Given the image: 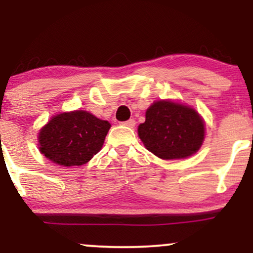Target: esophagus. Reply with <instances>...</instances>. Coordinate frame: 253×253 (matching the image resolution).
<instances>
[{
	"label": "esophagus",
	"instance_id": "1",
	"mask_svg": "<svg viewBox=\"0 0 253 253\" xmlns=\"http://www.w3.org/2000/svg\"><path fill=\"white\" fill-rule=\"evenodd\" d=\"M123 125H124V126H126V127H130V128H133V127L135 126V120H134V119H129V120H127V121H125V123H123Z\"/></svg>",
	"mask_w": 253,
	"mask_h": 253
}]
</instances>
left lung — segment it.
I'll use <instances>...</instances> for the list:
<instances>
[{"mask_svg":"<svg viewBox=\"0 0 253 253\" xmlns=\"http://www.w3.org/2000/svg\"><path fill=\"white\" fill-rule=\"evenodd\" d=\"M138 127L145 147L162 159L187 158L205 139V123L195 109L169 100L156 101Z\"/></svg>","mask_w":253,"mask_h":253,"instance_id":"1","label":"left lung"}]
</instances>
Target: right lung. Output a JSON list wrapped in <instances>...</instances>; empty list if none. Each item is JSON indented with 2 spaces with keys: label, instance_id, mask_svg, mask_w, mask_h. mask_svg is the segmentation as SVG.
<instances>
[{
  "label": "right lung",
  "instance_id": "obj_1",
  "mask_svg": "<svg viewBox=\"0 0 253 253\" xmlns=\"http://www.w3.org/2000/svg\"><path fill=\"white\" fill-rule=\"evenodd\" d=\"M110 124L85 110L60 113L40 129L39 150L62 167L88 163L102 149Z\"/></svg>",
  "mask_w": 253,
  "mask_h": 253
}]
</instances>
